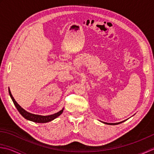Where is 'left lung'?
Listing matches in <instances>:
<instances>
[{
	"mask_svg": "<svg viewBox=\"0 0 154 154\" xmlns=\"http://www.w3.org/2000/svg\"><path fill=\"white\" fill-rule=\"evenodd\" d=\"M101 122H102V121H101ZM124 122V121H122V122H118V123H107V122H102L104 123V124H109V125H116V124H120V123H122V122Z\"/></svg>",
	"mask_w": 154,
	"mask_h": 154,
	"instance_id": "obj_1",
	"label": "left lung"
}]
</instances>
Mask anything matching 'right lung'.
<instances>
[{
    "instance_id": "right-lung-1",
    "label": "right lung",
    "mask_w": 154,
    "mask_h": 154,
    "mask_svg": "<svg viewBox=\"0 0 154 154\" xmlns=\"http://www.w3.org/2000/svg\"><path fill=\"white\" fill-rule=\"evenodd\" d=\"M8 92H9L10 96H11V99L13 101V103H14V104L15 105L16 109H17V110H18L20 114L24 118V119L30 121H32V122H34L46 123L48 122H50V121L54 120L55 119H56L57 117L61 115L63 111V109L60 111H59V112L57 113L51 114V115H48V116H42V115H38V114H32L30 112H27L26 110H25L24 109H22V108L19 105V104L17 103V102H16L15 99H14V97H12L11 91H10V89H8Z\"/></svg>"
}]
</instances>
